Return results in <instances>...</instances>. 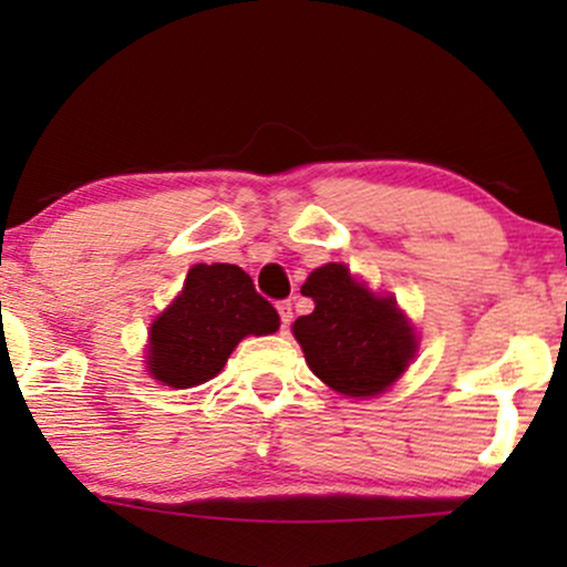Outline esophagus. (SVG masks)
<instances>
[{"label": "esophagus", "instance_id": "obj_1", "mask_svg": "<svg viewBox=\"0 0 567 567\" xmlns=\"http://www.w3.org/2000/svg\"><path fill=\"white\" fill-rule=\"evenodd\" d=\"M277 311H279V320H282V330H288L290 322H292V303L290 301H279Z\"/></svg>", "mask_w": 567, "mask_h": 567}]
</instances>
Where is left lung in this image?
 Returning a JSON list of instances; mask_svg holds the SVG:
<instances>
[{
	"label": "left lung",
	"mask_w": 567,
	"mask_h": 567,
	"mask_svg": "<svg viewBox=\"0 0 567 567\" xmlns=\"http://www.w3.org/2000/svg\"><path fill=\"white\" fill-rule=\"evenodd\" d=\"M301 292L315 311L292 322L306 365L347 396H375L405 373L419 336L392 296L368 290L343 264H324Z\"/></svg>",
	"instance_id": "1"
}]
</instances>
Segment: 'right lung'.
Returning <instances> with one entry per match:
<instances>
[{
	"instance_id": "obj_1",
	"label": "right lung",
	"mask_w": 567,
	"mask_h": 567,
	"mask_svg": "<svg viewBox=\"0 0 567 567\" xmlns=\"http://www.w3.org/2000/svg\"><path fill=\"white\" fill-rule=\"evenodd\" d=\"M277 328V309L239 266L197 264L148 328L146 368L165 386H199L220 373L245 336H269Z\"/></svg>"
}]
</instances>
